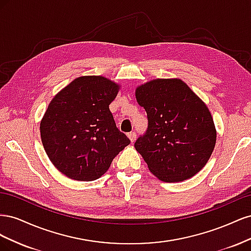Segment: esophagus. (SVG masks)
<instances>
[{
    "mask_svg": "<svg viewBox=\"0 0 251 251\" xmlns=\"http://www.w3.org/2000/svg\"><path fill=\"white\" fill-rule=\"evenodd\" d=\"M127 137H128V139H130L132 142H134V141L136 140V137H137V135H136L135 132H131V133L127 134Z\"/></svg>",
    "mask_w": 251,
    "mask_h": 251,
    "instance_id": "obj_1",
    "label": "esophagus"
}]
</instances>
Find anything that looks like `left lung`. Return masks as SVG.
Masks as SVG:
<instances>
[{
	"label": "left lung",
	"mask_w": 251,
	"mask_h": 251,
	"mask_svg": "<svg viewBox=\"0 0 251 251\" xmlns=\"http://www.w3.org/2000/svg\"><path fill=\"white\" fill-rule=\"evenodd\" d=\"M136 100L149 126L134 147L149 170L164 182H181L200 172L216 146L217 131L201 98L179 78H157L138 86Z\"/></svg>",
	"instance_id": "8db88e82"
}]
</instances>
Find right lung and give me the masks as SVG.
I'll return each mask as SVG.
<instances>
[{
	"label": "right lung",
	"instance_id": "1",
	"mask_svg": "<svg viewBox=\"0 0 251 251\" xmlns=\"http://www.w3.org/2000/svg\"><path fill=\"white\" fill-rule=\"evenodd\" d=\"M120 86L103 76L75 78L52 98L41 120L50 161L68 178H100L130 139L116 127L110 103Z\"/></svg>",
	"mask_w": 251,
	"mask_h": 251
}]
</instances>
